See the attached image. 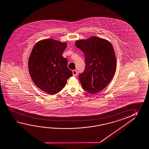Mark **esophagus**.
Returning a JSON list of instances; mask_svg holds the SVG:
<instances>
[{"mask_svg": "<svg viewBox=\"0 0 149 149\" xmlns=\"http://www.w3.org/2000/svg\"><path fill=\"white\" fill-rule=\"evenodd\" d=\"M72 72H73V76H75L77 75V71H76V70H73Z\"/></svg>", "mask_w": 149, "mask_h": 149, "instance_id": "esophagus-1", "label": "esophagus"}]
</instances>
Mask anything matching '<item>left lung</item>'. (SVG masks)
I'll use <instances>...</instances> for the list:
<instances>
[{"label": "left lung", "mask_w": 149, "mask_h": 149, "mask_svg": "<svg viewBox=\"0 0 149 149\" xmlns=\"http://www.w3.org/2000/svg\"><path fill=\"white\" fill-rule=\"evenodd\" d=\"M75 45L85 55V68L78 76L83 89L91 94L98 93L107 86L116 70V59L112 45L95 36L78 40Z\"/></svg>", "instance_id": "obj_1"}]
</instances>
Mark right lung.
<instances>
[{
    "mask_svg": "<svg viewBox=\"0 0 149 149\" xmlns=\"http://www.w3.org/2000/svg\"><path fill=\"white\" fill-rule=\"evenodd\" d=\"M67 44L52 39L35 45L29 60V74L37 87L50 95L59 93L73 75L62 56Z\"/></svg>",
    "mask_w": 149,
    "mask_h": 149,
    "instance_id": "obj_1",
    "label": "right lung"
}]
</instances>
